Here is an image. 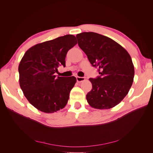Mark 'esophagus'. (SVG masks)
<instances>
[{
  "instance_id": "esophagus-1",
  "label": "esophagus",
  "mask_w": 153,
  "mask_h": 153,
  "mask_svg": "<svg viewBox=\"0 0 153 153\" xmlns=\"http://www.w3.org/2000/svg\"><path fill=\"white\" fill-rule=\"evenodd\" d=\"M85 80V77H81V76H77L76 77V80L78 82H82Z\"/></svg>"
}]
</instances>
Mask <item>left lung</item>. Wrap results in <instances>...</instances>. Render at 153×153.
<instances>
[{
  "label": "left lung",
  "instance_id": "obj_1",
  "mask_svg": "<svg viewBox=\"0 0 153 153\" xmlns=\"http://www.w3.org/2000/svg\"><path fill=\"white\" fill-rule=\"evenodd\" d=\"M76 37L79 47L100 74L96 78H89L92 87L86 95L88 103L97 109L116 106L133 82L135 70L130 55L113 39L96 32H82Z\"/></svg>",
  "mask_w": 153,
  "mask_h": 153
}]
</instances>
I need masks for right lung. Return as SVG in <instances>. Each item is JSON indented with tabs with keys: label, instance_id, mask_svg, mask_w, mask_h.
<instances>
[{
	"label": "right lung",
	"instance_id": "add662e5",
	"mask_svg": "<svg viewBox=\"0 0 153 153\" xmlns=\"http://www.w3.org/2000/svg\"><path fill=\"white\" fill-rule=\"evenodd\" d=\"M77 43L75 36L68 34L37 44L25 53L18 66L19 83L25 98L38 110L53 113L68 103L75 85V76L54 75L59 65L66 66L69 50Z\"/></svg>",
	"mask_w": 153,
	"mask_h": 153
}]
</instances>
